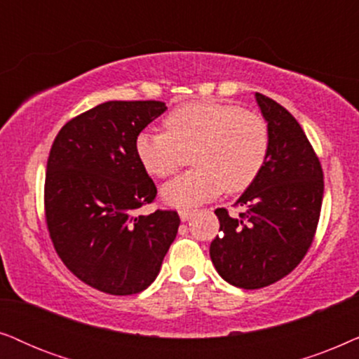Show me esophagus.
I'll return each mask as SVG.
<instances>
[{"label":"esophagus","instance_id":"34e87169","mask_svg":"<svg viewBox=\"0 0 359 359\" xmlns=\"http://www.w3.org/2000/svg\"><path fill=\"white\" fill-rule=\"evenodd\" d=\"M194 210H189V208H184V210H179V217L182 222H187V219H190L194 217Z\"/></svg>","mask_w":359,"mask_h":359}]
</instances>
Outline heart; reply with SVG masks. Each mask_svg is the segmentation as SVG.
Segmentation results:
<instances>
[{
    "instance_id": "b5f03b06",
    "label": "heart",
    "mask_w": 359,
    "mask_h": 359,
    "mask_svg": "<svg viewBox=\"0 0 359 359\" xmlns=\"http://www.w3.org/2000/svg\"><path fill=\"white\" fill-rule=\"evenodd\" d=\"M165 131H141L135 151L147 174L169 177L185 162L195 169L175 177L162 189L172 207L189 208L228 194L246 190L257 179L269 156L267 121L235 103L190 102L164 118Z\"/></svg>"
}]
</instances>
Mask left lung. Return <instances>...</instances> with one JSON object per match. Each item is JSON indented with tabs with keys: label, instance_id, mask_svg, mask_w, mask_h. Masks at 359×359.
<instances>
[{
	"label": "left lung",
	"instance_id": "1",
	"mask_svg": "<svg viewBox=\"0 0 359 359\" xmlns=\"http://www.w3.org/2000/svg\"><path fill=\"white\" fill-rule=\"evenodd\" d=\"M269 126V156L261 174L238 200V217L217 208L222 235L210 257L226 283L261 289L300 264L317 231L323 198L318 156L292 114L266 95L256 93Z\"/></svg>",
	"mask_w": 359,
	"mask_h": 359
}]
</instances>
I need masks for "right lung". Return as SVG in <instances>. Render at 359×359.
I'll return each mask as SVG.
<instances>
[{"instance_id":"right-lung-1","label":"right lung","mask_w":359,"mask_h":359,"mask_svg":"<svg viewBox=\"0 0 359 359\" xmlns=\"http://www.w3.org/2000/svg\"><path fill=\"white\" fill-rule=\"evenodd\" d=\"M165 103L107 102L67 121L47 159L44 210L57 255L72 274L111 295L154 283L175 240L174 210L136 215L157 189L135 140Z\"/></svg>"}]
</instances>
